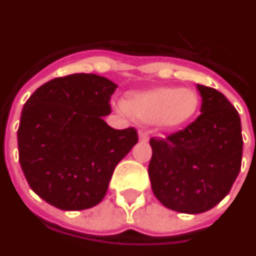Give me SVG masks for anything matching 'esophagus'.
Masks as SVG:
<instances>
[{"label":"esophagus","instance_id":"obj_1","mask_svg":"<svg viewBox=\"0 0 256 256\" xmlns=\"http://www.w3.org/2000/svg\"><path fill=\"white\" fill-rule=\"evenodd\" d=\"M140 141L142 142L149 141V136H148V132H144V130H140Z\"/></svg>","mask_w":256,"mask_h":256}]
</instances>
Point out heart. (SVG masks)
Returning a JSON list of instances; mask_svg holds the SVG:
<instances>
[{
	"instance_id": "obj_1",
	"label": "heart",
	"mask_w": 256,
	"mask_h": 256,
	"mask_svg": "<svg viewBox=\"0 0 256 256\" xmlns=\"http://www.w3.org/2000/svg\"><path fill=\"white\" fill-rule=\"evenodd\" d=\"M200 96L193 88L158 87L144 92L130 94L124 103V110L146 124H157L162 128H176L188 124L196 115Z\"/></svg>"
}]
</instances>
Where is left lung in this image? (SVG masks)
Here are the masks:
<instances>
[{
    "label": "left lung",
    "mask_w": 256,
    "mask_h": 256,
    "mask_svg": "<svg viewBox=\"0 0 256 256\" xmlns=\"http://www.w3.org/2000/svg\"><path fill=\"white\" fill-rule=\"evenodd\" d=\"M202 114L166 138H150L149 178L169 210L202 214L231 190L242 166L240 116L218 90L198 84Z\"/></svg>",
    "instance_id": "obj_1"
}]
</instances>
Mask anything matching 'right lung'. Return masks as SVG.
<instances>
[{
	"instance_id": "1",
	"label": "right lung",
	"mask_w": 256,
	"mask_h": 256,
	"mask_svg": "<svg viewBox=\"0 0 256 256\" xmlns=\"http://www.w3.org/2000/svg\"><path fill=\"white\" fill-rule=\"evenodd\" d=\"M118 86L94 74L56 78L24 104L18 160L29 186L48 204L82 210L102 202L120 160L138 142L134 128L103 120Z\"/></svg>"
}]
</instances>
